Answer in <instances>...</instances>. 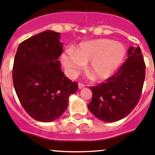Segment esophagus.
Returning <instances> with one entry per match:
<instances>
[{
  "label": "esophagus",
  "instance_id": "esophagus-1",
  "mask_svg": "<svg viewBox=\"0 0 155 155\" xmlns=\"http://www.w3.org/2000/svg\"><path fill=\"white\" fill-rule=\"evenodd\" d=\"M84 87H85V85L82 83H79V85H78V88H79V89H82V88H84Z\"/></svg>",
  "mask_w": 155,
  "mask_h": 155
}]
</instances>
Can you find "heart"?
Returning <instances> with one entry per match:
<instances>
[{"mask_svg":"<svg viewBox=\"0 0 155 155\" xmlns=\"http://www.w3.org/2000/svg\"><path fill=\"white\" fill-rule=\"evenodd\" d=\"M126 55L127 48L123 43L100 38L81 43L74 50L68 49L61 54V60L70 78L76 76L89 62L88 73L95 80H104L119 69Z\"/></svg>","mask_w":155,"mask_h":155,"instance_id":"b5f03b06","label":"heart"}]
</instances>
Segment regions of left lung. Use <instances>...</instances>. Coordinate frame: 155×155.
<instances>
[{
	"label": "left lung",
	"instance_id": "8db88e82",
	"mask_svg": "<svg viewBox=\"0 0 155 155\" xmlns=\"http://www.w3.org/2000/svg\"><path fill=\"white\" fill-rule=\"evenodd\" d=\"M127 59L104 83L89 87L92 98L89 110L105 123L120 120L131 113L142 94L145 64L139 47H130Z\"/></svg>",
	"mask_w": 155,
	"mask_h": 155
}]
</instances>
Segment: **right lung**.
Returning a JSON list of instances; mask_svg holds the SVG:
<instances>
[{"label": "right lung", "instance_id": "obj_1", "mask_svg": "<svg viewBox=\"0 0 155 155\" xmlns=\"http://www.w3.org/2000/svg\"><path fill=\"white\" fill-rule=\"evenodd\" d=\"M61 33L43 31L20 43L14 58L13 81L17 97L27 114L39 122L59 118L69 97L78 90L61 70Z\"/></svg>", "mask_w": 155, "mask_h": 155}]
</instances>
